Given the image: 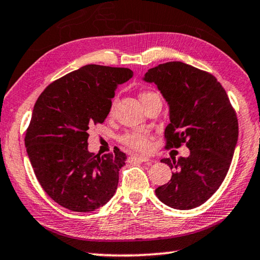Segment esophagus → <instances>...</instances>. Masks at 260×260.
<instances>
[{
  "mask_svg": "<svg viewBox=\"0 0 260 260\" xmlns=\"http://www.w3.org/2000/svg\"><path fill=\"white\" fill-rule=\"evenodd\" d=\"M129 160L133 162V160H137V162H151L150 158L143 157V156H129Z\"/></svg>",
  "mask_w": 260,
  "mask_h": 260,
  "instance_id": "esophagus-1",
  "label": "esophagus"
}]
</instances>
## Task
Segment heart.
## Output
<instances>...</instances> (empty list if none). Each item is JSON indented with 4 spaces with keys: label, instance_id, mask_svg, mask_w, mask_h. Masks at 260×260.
<instances>
[{
    "label": "heart",
    "instance_id": "obj_1",
    "mask_svg": "<svg viewBox=\"0 0 260 260\" xmlns=\"http://www.w3.org/2000/svg\"><path fill=\"white\" fill-rule=\"evenodd\" d=\"M156 97H159V94L151 91H145L140 94V100H141L142 104H145V103H147L148 101H150L151 98H156ZM121 142L126 147H128L129 149L140 151V152H146L149 150L151 147L150 135L146 133V132H141V131H132V132H128V133L123 134L121 137Z\"/></svg>",
    "mask_w": 260,
    "mask_h": 260
}]
</instances>
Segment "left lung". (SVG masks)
Here are the masks:
<instances>
[{"label": "left lung", "instance_id": "obj_1", "mask_svg": "<svg viewBox=\"0 0 260 260\" xmlns=\"http://www.w3.org/2000/svg\"><path fill=\"white\" fill-rule=\"evenodd\" d=\"M169 105L167 149L185 143L187 157L163 158L174 169L170 182L155 189L163 204L192 209L206 203L223 182L238 139V121L225 90L215 76L172 61L145 74Z\"/></svg>", "mask_w": 260, "mask_h": 260}]
</instances>
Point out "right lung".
<instances>
[{
    "label": "right lung",
    "mask_w": 260,
    "mask_h": 260,
    "mask_svg": "<svg viewBox=\"0 0 260 260\" xmlns=\"http://www.w3.org/2000/svg\"><path fill=\"white\" fill-rule=\"evenodd\" d=\"M133 77L128 68L86 64L49 84L37 100L25 147L44 191L73 212L104 206L118 187L126 154L88 150V131L104 122L119 84Z\"/></svg>",
    "instance_id": "obj_1"
}]
</instances>
